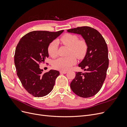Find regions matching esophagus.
<instances>
[{"label": "esophagus", "mask_w": 127, "mask_h": 127, "mask_svg": "<svg viewBox=\"0 0 127 127\" xmlns=\"http://www.w3.org/2000/svg\"><path fill=\"white\" fill-rule=\"evenodd\" d=\"M67 72L66 71H60V74H66Z\"/></svg>", "instance_id": "esophagus-1"}]
</instances>
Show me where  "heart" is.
I'll use <instances>...</instances> for the list:
<instances>
[{
    "instance_id": "obj_1",
    "label": "heart",
    "mask_w": 127,
    "mask_h": 127,
    "mask_svg": "<svg viewBox=\"0 0 127 127\" xmlns=\"http://www.w3.org/2000/svg\"><path fill=\"white\" fill-rule=\"evenodd\" d=\"M78 40V37L75 35L66 34L60 38V41L64 45L69 47V55L67 57H60L53 61L52 66L57 69L67 70L75 64L76 59H82L85 57L87 50V45L85 41ZM58 42L53 41L48 46V52L49 56L55 58L57 56Z\"/></svg>"
}]
</instances>
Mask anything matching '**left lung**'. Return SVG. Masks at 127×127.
Here are the masks:
<instances>
[{"label":"left lung","mask_w":127,"mask_h":127,"mask_svg":"<svg viewBox=\"0 0 127 127\" xmlns=\"http://www.w3.org/2000/svg\"><path fill=\"white\" fill-rule=\"evenodd\" d=\"M67 31L81 35L87 45L86 55L78 64L85 72H76L70 88L80 97L93 96L100 90L106 77L109 66L106 43L99 32L90 27H78Z\"/></svg>","instance_id":"obj_1"}]
</instances>
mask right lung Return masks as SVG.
<instances>
[{"label":"right lung","mask_w":127,"mask_h":127,"mask_svg":"<svg viewBox=\"0 0 127 127\" xmlns=\"http://www.w3.org/2000/svg\"><path fill=\"white\" fill-rule=\"evenodd\" d=\"M63 32L34 31L23 36L17 45L14 56L17 75L25 89L34 96H44L53 90L59 71L51 69L43 73L39 64L49 57L50 43Z\"/></svg>","instance_id":"1"}]
</instances>
